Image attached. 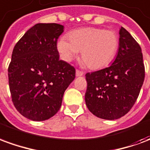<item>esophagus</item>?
<instances>
[{
    "mask_svg": "<svg viewBox=\"0 0 150 150\" xmlns=\"http://www.w3.org/2000/svg\"><path fill=\"white\" fill-rule=\"evenodd\" d=\"M75 75H76V76H82V75H83V72L81 71H79V70H76Z\"/></svg>",
    "mask_w": 150,
    "mask_h": 150,
    "instance_id": "34e87169",
    "label": "esophagus"
}]
</instances>
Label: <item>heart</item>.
<instances>
[{
    "mask_svg": "<svg viewBox=\"0 0 150 150\" xmlns=\"http://www.w3.org/2000/svg\"><path fill=\"white\" fill-rule=\"evenodd\" d=\"M65 38L58 42V50L62 59L71 62L80 52L83 63L91 70L108 65L115 57L119 46V37L113 31L88 27L71 31Z\"/></svg>",
    "mask_w": 150,
    "mask_h": 150,
    "instance_id": "b5f03b06",
    "label": "heart"
}]
</instances>
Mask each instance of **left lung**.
I'll list each match as a JSON object with an SVG mask.
<instances>
[{
	"label": "left lung",
	"instance_id": "obj_1",
	"mask_svg": "<svg viewBox=\"0 0 150 150\" xmlns=\"http://www.w3.org/2000/svg\"><path fill=\"white\" fill-rule=\"evenodd\" d=\"M119 49L108 67L86 74V105L104 120L119 119L135 104L145 79L141 46L125 28L119 31Z\"/></svg>",
	"mask_w": 150,
	"mask_h": 150
}]
</instances>
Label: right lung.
Here are the masks:
<instances>
[{"instance_id":"add662e5","label":"right lung","mask_w":150,"mask_h":150,"mask_svg":"<svg viewBox=\"0 0 150 150\" xmlns=\"http://www.w3.org/2000/svg\"><path fill=\"white\" fill-rule=\"evenodd\" d=\"M64 26L38 23L15 45L8 69L12 100L21 115L34 121L54 116L75 77V69L59 59L57 41Z\"/></svg>"}]
</instances>
